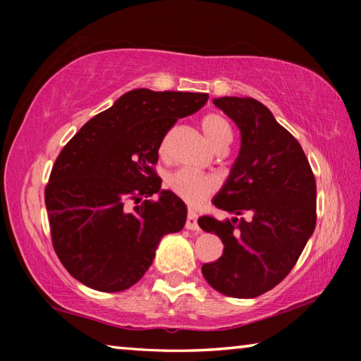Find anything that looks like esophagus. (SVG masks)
Here are the masks:
<instances>
[{"instance_id":"esophagus-1","label":"esophagus","mask_w":361,"mask_h":361,"mask_svg":"<svg viewBox=\"0 0 361 361\" xmlns=\"http://www.w3.org/2000/svg\"><path fill=\"white\" fill-rule=\"evenodd\" d=\"M186 229L189 231H199V224H197V215H195L194 212H189L188 213V218H186Z\"/></svg>"}]
</instances>
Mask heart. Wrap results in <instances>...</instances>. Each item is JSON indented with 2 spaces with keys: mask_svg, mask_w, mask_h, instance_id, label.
<instances>
[{
  "mask_svg": "<svg viewBox=\"0 0 361 361\" xmlns=\"http://www.w3.org/2000/svg\"><path fill=\"white\" fill-rule=\"evenodd\" d=\"M200 127L205 133V137L212 146L218 151H223L229 146L232 142V129L229 122L226 121L223 116L216 113L205 114L202 121H200ZM169 146V137L162 140L161 143V154H166ZM167 188L175 195L185 200L189 205H199L202 204L207 197L215 192L216 181L212 176L200 175L191 172V170H178V172L172 173L167 178Z\"/></svg>",
  "mask_w": 361,
  "mask_h": 361,
  "instance_id": "b5f03b06",
  "label": "heart"
}]
</instances>
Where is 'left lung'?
Returning <instances> with one entry per match:
<instances>
[{"label":"left lung","mask_w":361,"mask_h":361,"mask_svg":"<svg viewBox=\"0 0 361 361\" xmlns=\"http://www.w3.org/2000/svg\"><path fill=\"white\" fill-rule=\"evenodd\" d=\"M215 106L240 130V151L213 204L224 212H248L250 219L199 226L224 243L221 258L202 266L207 282L231 298H256L288 276L312 235L317 185L301 145L255 99L221 97Z\"/></svg>","instance_id":"1"}]
</instances>
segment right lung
Returning <instances> with one entry per match:
<instances>
[{
    "instance_id": "right-lung-1",
    "label": "right lung",
    "mask_w": 361,
    "mask_h": 361,
    "mask_svg": "<svg viewBox=\"0 0 361 361\" xmlns=\"http://www.w3.org/2000/svg\"><path fill=\"white\" fill-rule=\"evenodd\" d=\"M207 100L209 94L130 90L65 145L44 200L54 250L79 282L105 293L130 288L162 237L183 229L186 205L161 189L154 166L166 133ZM152 193L157 201L141 202Z\"/></svg>"
}]
</instances>
